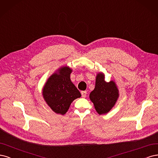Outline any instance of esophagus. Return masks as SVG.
I'll return each instance as SVG.
<instances>
[{"label": "esophagus", "mask_w": 158, "mask_h": 158, "mask_svg": "<svg viewBox=\"0 0 158 158\" xmlns=\"http://www.w3.org/2000/svg\"><path fill=\"white\" fill-rule=\"evenodd\" d=\"M86 96V91H81V96H82L83 98H85Z\"/></svg>", "instance_id": "34e87169"}]
</instances>
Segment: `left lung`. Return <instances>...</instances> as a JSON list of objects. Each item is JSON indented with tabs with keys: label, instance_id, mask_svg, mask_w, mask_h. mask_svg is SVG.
Instances as JSON below:
<instances>
[{
	"label": "left lung",
	"instance_id": "1",
	"mask_svg": "<svg viewBox=\"0 0 158 158\" xmlns=\"http://www.w3.org/2000/svg\"><path fill=\"white\" fill-rule=\"evenodd\" d=\"M119 96L118 90L114 81L107 83L103 73H99L96 79L94 89L90 94L96 111L99 114H105L115 105Z\"/></svg>",
	"mask_w": 158,
	"mask_h": 158
}]
</instances>
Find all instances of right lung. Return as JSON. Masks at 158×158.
Returning <instances> with one entry per match:
<instances>
[{
	"label": "right lung",
	"instance_id": "1",
	"mask_svg": "<svg viewBox=\"0 0 158 158\" xmlns=\"http://www.w3.org/2000/svg\"><path fill=\"white\" fill-rule=\"evenodd\" d=\"M72 69L63 67L51 75L46 83L43 95L46 102L57 114H65L72 102L81 97V93L70 79Z\"/></svg>",
	"mask_w": 158,
	"mask_h": 158
}]
</instances>
